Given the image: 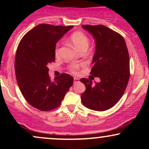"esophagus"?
<instances>
[{
    "instance_id": "esophagus-1",
    "label": "esophagus",
    "mask_w": 149,
    "mask_h": 149,
    "mask_svg": "<svg viewBox=\"0 0 149 149\" xmlns=\"http://www.w3.org/2000/svg\"><path fill=\"white\" fill-rule=\"evenodd\" d=\"M80 82V80L78 79V78H73V83H79Z\"/></svg>"
}]
</instances>
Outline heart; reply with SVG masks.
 I'll return each instance as SVG.
<instances>
[{
    "label": "heart",
    "instance_id": "heart-1",
    "mask_svg": "<svg viewBox=\"0 0 149 149\" xmlns=\"http://www.w3.org/2000/svg\"><path fill=\"white\" fill-rule=\"evenodd\" d=\"M70 41L72 44L74 48L78 51V52H80L83 49H88L90 44V40L85 34L82 32H75L70 37ZM59 52V49L58 47L56 48L55 53L56 54ZM78 69V65L77 64H73L71 65L70 69L72 72H76Z\"/></svg>",
    "mask_w": 149,
    "mask_h": 149
}]
</instances>
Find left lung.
Listing matches in <instances>:
<instances>
[{
  "instance_id": "1",
  "label": "left lung",
  "mask_w": 149,
  "mask_h": 149,
  "mask_svg": "<svg viewBox=\"0 0 149 149\" xmlns=\"http://www.w3.org/2000/svg\"><path fill=\"white\" fill-rule=\"evenodd\" d=\"M95 40L90 73L101 81L92 84L81 78L85 91L82 103L94 111H103L113 107L123 95L130 78V59L123 37L104 25H83Z\"/></svg>"
}]
</instances>
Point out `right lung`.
I'll list each match as a JSON object with an SVG mask.
<instances>
[{"mask_svg":"<svg viewBox=\"0 0 149 149\" xmlns=\"http://www.w3.org/2000/svg\"><path fill=\"white\" fill-rule=\"evenodd\" d=\"M72 28L42 24L19 44L15 61L17 81L25 100L36 109L45 111L57 108L73 85V78L67 73L52 81L47 67L55 60L57 41Z\"/></svg>","mask_w":149,"mask_h":149,"instance_id":"obj_1","label":"right lung"}]
</instances>
